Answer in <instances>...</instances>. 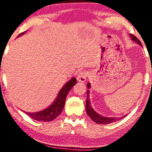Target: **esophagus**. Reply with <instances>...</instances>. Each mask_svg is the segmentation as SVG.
Returning a JSON list of instances; mask_svg holds the SVG:
<instances>
[{
    "mask_svg": "<svg viewBox=\"0 0 152 152\" xmlns=\"http://www.w3.org/2000/svg\"><path fill=\"white\" fill-rule=\"evenodd\" d=\"M88 76V74L86 71H81L78 74V76H77V80L79 82H85L86 81V77Z\"/></svg>",
    "mask_w": 152,
    "mask_h": 152,
    "instance_id": "esophagus-1",
    "label": "esophagus"
}]
</instances>
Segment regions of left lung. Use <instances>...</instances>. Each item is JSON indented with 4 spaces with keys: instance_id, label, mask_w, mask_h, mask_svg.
Segmentation results:
<instances>
[{
    "instance_id": "1",
    "label": "left lung",
    "mask_w": 152,
    "mask_h": 152,
    "mask_svg": "<svg viewBox=\"0 0 152 152\" xmlns=\"http://www.w3.org/2000/svg\"><path fill=\"white\" fill-rule=\"evenodd\" d=\"M129 36L131 37V39L132 40V41L137 43L138 45H139V46H142V43L140 42V41H139L136 36H134V35L132 34H129ZM86 85L88 88H91L90 83H88ZM89 93H90L89 90L87 91L86 111L87 114H88V116H89V117L91 118L94 122H95V123L99 124H111V123H113V122L118 121V120L121 119V118H123L124 117H125V116H126V115H125V116H121V117H106V116H103L102 115L98 114L96 111H94V109L92 108L91 104V102L89 99Z\"/></svg>"
}]
</instances>
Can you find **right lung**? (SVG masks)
Masks as SVG:
<instances>
[{"instance_id": "add662e5", "label": "right lung", "mask_w": 152, "mask_h": 152, "mask_svg": "<svg viewBox=\"0 0 152 152\" xmlns=\"http://www.w3.org/2000/svg\"><path fill=\"white\" fill-rule=\"evenodd\" d=\"M26 32L27 31L19 34L17 38L24 35ZM76 79L75 77H72L69 81L66 82L59 91L58 95L53 102L46 109H43L42 111H37V112H26V111H24V112L28 114V116H30L32 119L36 120V121L43 122L53 121L62 112L64 105H65L67 94L69 91L72 88V87L76 84Z\"/></svg>"}]
</instances>
